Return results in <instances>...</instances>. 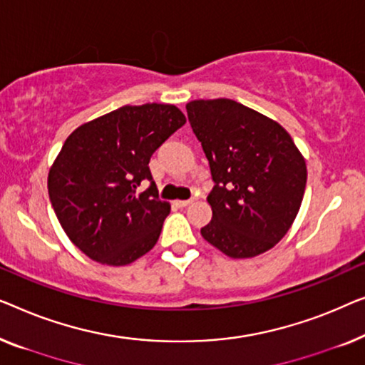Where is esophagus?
Returning a JSON list of instances; mask_svg holds the SVG:
<instances>
[{
	"mask_svg": "<svg viewBox=\"0 0 365 365\" xmlns=\"http://www.w3.org/2000/svg\"><path fill=\"white\" fill-rule=\"evenodd\" d=\"M175 203H177V207L185 208V207H188V205H192L193 200H177Z\"/></svg>",
	"mask_w": 365,
	"mask_h": 365,
	"instance_id": "obj_1",
	"label": "esophagus"
}]
</instances>
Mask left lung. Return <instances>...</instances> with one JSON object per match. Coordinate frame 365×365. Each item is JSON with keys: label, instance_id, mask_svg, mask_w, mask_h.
<instances>
[{"label": "left lung", "instance_id": "obj_1", "mask_svg": "<svg viewBox=\"0 0 365 365\" xmlns=\"http://www.w3.org/2000/svg\"><path fill=\"white\" fill-rule=\"evenodd\" d=\"M215 182L202 236L230 258H253L289 232L304 197L306 160L278 122L232 99L187 104Z\"/></svg>", "mask_w": 365, "mask_h": 365}]
</instances>
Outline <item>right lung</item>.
Listing matches in <instances>:
<instances>
[{
	"label": "right lung",
	"instance_id": "1",
	"mask_svg": "<svg viewBox=\"0 0 365 365\" xmlns=\"http://www.w3.org/2000/svg\"><path fill=\"white\" fill-rule=\"evenodd\" d=\"M187 122L173 104L124 106L66 138L48 175L56 217L91 259L125 266L155 246L170 203L158 200L152 153Z\"/></svg>",
	"mask_w": 365,
	"mask_h": 365
}]
</instances>
